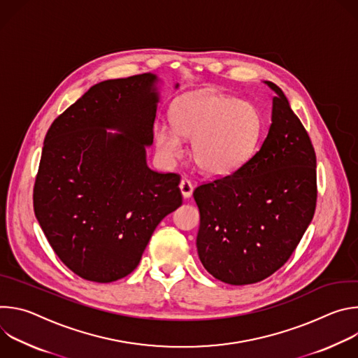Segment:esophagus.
I'll return each mask as SVG.
<instances>
[{
	"mask_svg": "<svg viewBox=\"0 0 358 358\" xmlns=\"http://www.w3.org/2000/svg\"><path fill=\"white\" fill-rule=\"evenodd\" d=\"M180 191H181V194H182V196L184 198H189L191 195H192V184L188 181V180H181V182H180Z\"/></svg>",
	"mask_w": 358,
	"mask_h": 358,
	"instance_id": "esophagus-1",
	"label": "esophagus"
}]
</instances>
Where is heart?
Listing matches in <instances>:
<instances>
[{
	"label": "heart",
	"instance_id": "1",
	"mask_svg": "<svg viewBox=\"0 0 358 358\" xmlns=\"http://www.w3.org/2000/svg\"><path fill=\"white\" fill-rule=\"evenodd\" d=\"M173 127H156L160 159L171 164L182 155V140H191V159L208 176L227 177L241 170L258 150L264 117L250 101L201 92L184 97L171 113Z\"/></svg>",
	"mask_w": 358,
	"mask_h": 358
}]
</instances>
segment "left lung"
Returning <instances> with one entry per match:
<instances>
[{"label":"left lung","mask_w":358,"mask_h":358,"mask_svg":"<svg viewBox=\"0 0 358 358\" xmlns=\"http://www.w3.org/2000/svg\"><path fill=\"white\" fill-rule=\"evenodd\" d=\"M266 138L236 173L195 188L196 250L215 279L257 283L275 273L300 242L316 208V155L279 86Z\"/></svg>","instance_id":"1"}]
</instances>
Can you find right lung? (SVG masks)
<instances>
[{"label":"right lung","instance_id":"1","mask_svg":"<svg viewBox=\"0 0 358 358\" xmlns=\"http://www.w3.org/2000/svg\"><path fill=\"white\" fill-rule=\"evenodd\" d=\"M162 83L152 73L100 82L45 136L35 217L58 258L86 280L131 273L157 225L182 203L180 177L147 166Z\"/></svg>","mask_w":358,"mask_h":358}]
</instances>
